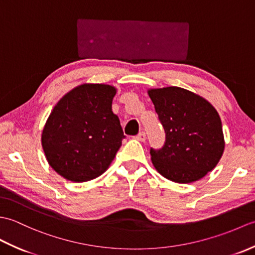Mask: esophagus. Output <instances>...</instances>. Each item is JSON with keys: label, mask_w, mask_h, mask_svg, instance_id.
Here are the masks:
<instances>
[{"label": "esophagus", "mask_w": 255, "mask_h": 255, "mask_svg": "<svg viewBox=\"0 0 255 255\" xmlns=\"http://www.w3.org/2000/svg\"><path fill=\"white\" fill-rule=\"evenodd\" d=\"M136 139L139 140V141H144V140H145V132L144 131H140L136 136Z\"/></svg>", "instance_id": "esophagus-1"}]
</instances>
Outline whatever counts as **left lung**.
<instances>
[{
    "mask_svg": "<svg viewBox=\"0 0 255 255\" xmlns=\"http://www.w3.org/2000/svg\"><path fill=\"white\" fill-rule=\"evenodd\" d=\"M148 93L165 132L163 147L150 149L156 171L176 183L200 180L224 153L223 125L217 111L203 97L177 86Z\"/></svg>",
    "mask_w": 255,
    "mask_h": 255,
    "instance_id": "8db88e82",
    "label": "left lung"
}]
</instances>
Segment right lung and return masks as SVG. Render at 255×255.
I'll return each instance as SVG.
<instances>
[{
	"label": "right lung",
	"instance_id": "add662e5",
	"mask_svg": "<svg viewBox=\"0 0 255 255\" xmlns=\"http://www.w3.org/2000/svg\"><path fill=\"white\" fill-rule=\"evenodd\" d=\"M116 89L106 84H82L53 107L41 134L48 163L72 182L102 175L125 138L112 111Z\"/></svg>",
	"mask_w": 255,
	"mask_h": 255
}]
</instances>
